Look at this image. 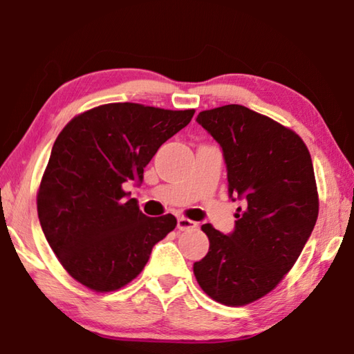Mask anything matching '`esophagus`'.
Wrapping results in <instances>:
<instances>
[{
  "label": "esophagus",
  "instance_id": "1",
  "mask_svg": "<svg viewBox=\"0 0 354 354\" xmlns=\"http://www.w3.org/2000/svg\"><path fill=\"white\" fill-rule=\"evenodd\" d=\"M195 227H198V223L194 220H189V218H178V230L179 231H187V230H195Z\"/></svg>",
  "mask_w": 354,
  "mask_h": 354
}]
</instances>
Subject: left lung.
<instances>
[{
    "instance_id": "1",
    "label": "left lung",
    "mask_w": 354,
    "mask_h": 354,
    "mask_svg": "<svg viewBox=\"0 0 354 354\" xmlns=\"http://www.w3.org/2000/svg\"><path fill=\"white\" fill-rule=\"evenodd\" d=\"M218 143L234 230L203 225L209 251L194 263L203 290L226 306H243L278 286L306 245L319 215L314 167L304 142L283 124L241 104L196 117Z\"/></svg>"
}]
</instances>
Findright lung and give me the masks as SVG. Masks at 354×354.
I'll list each match as a JSON object with an SVG mask.
<instances>
[{
  "label": "right lung",
  "mask_w": 354,
  "mask_h": 354,
  "mask_svg": "<svg viewBox=\"0 0 354 354\" xmlns=\"http://www.w3.org/2000/svg\"><path fill=\"white\" fill-rule=\"evenodd\" d=\"M194 113L111 103L75 117L57 136L37 195L39 220L65 270L88 289L127 286L175 230V215L147 217L123 184H142L159 147Z\"/></svg>",
  "instance_id": "add662e5"
}]
</instances>
